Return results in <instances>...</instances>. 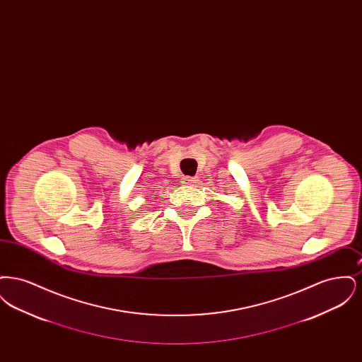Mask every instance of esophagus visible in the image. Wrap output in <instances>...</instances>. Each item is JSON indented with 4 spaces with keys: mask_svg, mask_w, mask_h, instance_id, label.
<instances>
[{
    "mask_svg": "<svg viewBox=\"0 0 362 362\" xmlns=\"http://www.w3.org/2000/svg\"><path fill=\"white\" fill-rule=\"evenodd\" d=\"M198 182V177H194V176H185V177H182V183L183 185H195Z\"/></svg>",
    "mask_w": 362,
    "mask_h": 362,
    "instance_id": "34e87169",
    "label": "esophagus"
}]
</instances>
